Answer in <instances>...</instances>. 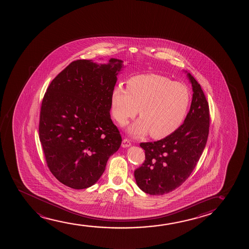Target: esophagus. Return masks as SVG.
I'll return each mask as SVG.
<instances>
[{
  "label": "esophagus",
  "mask_w": 249,
  "mask_h": 249,
  "mask_svg": "<svg viewBox=\"0 0 249 249\" xmlns=\"http://www.w3.org/2000/svg\"><path fill=\"white\" fill-rule=\"evenodd\" d=\"M131 145V142L127 139H124L123 140V143H122V146L123 148H126V147H129Z\"/></svg>",
  "instance_id": "1"
}]
</instances>
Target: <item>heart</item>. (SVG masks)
Wrapping results in <instances>:
<instances>
[{
	"instance_id": "obj_1",
	"label": "heart",
	"mask_w": 249,
	"mask_h": 249,
	"mask_svg": "<svg viewBox=\"0 0 249 249\" xmlns=\"http://www.w3.org/2000/svg\"><path fill=\"white\" fill-rule=\"evenodd\" d=\"M191 94L180 82L156 74L133 76L126 89L116 87L111 93V109L120 126L136 116L140 119L128 127V133L140 137L150 133L155 139L170 135L184 122Z\"/></svg>"
}]
</instances>
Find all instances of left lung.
<instances>
[{"label": "left lung", "instance_id": "1", "mask_svg": "<svg viewBox=\"0 0 249 249\" xmlns=\"http://www.w3.org/2000/svg\"><path fill=\"white\" fill-rule=\"evenodd\" d=\"M187 76L193 96L184 123L162 140L140 143L145 160L134 171V178L147 194H167L179 187L194 170L208 141V103L196 80L190 73Z\"/></svg>", "mask_w": 249, "mask_h": 249}]
</instances>
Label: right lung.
<instances>
[{
    "instance_id": "1",
    "label": "right lung",
    "mask_w": 249,
    "mask_h": 249,
    "mask_svg": "<svg viewBox=\"0 0 249 249\" xmlns=\"http://www.w3.org/2000/svg\"><path fill=\"white\" fill-rule=\"evenodd\" d=\"M123 61L98 65L79 59L53 81L41 103L39 138L49 170L62 184H95L122 143L110 118L111 93Z\"/></svg>"
}]
</instances>
